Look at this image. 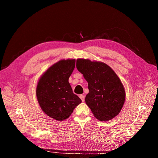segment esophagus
Instances as JSON below:
<instances>
[{
  "mask_svg": "<svg viewBox=\"0 0 158 158\" xmlns=\"http://www.w3.org/2000/svg\"><path fill=\"white\" fill-rule=\"evenodd\" d=\"M79 97H80V98L81 99V100H82V102H84V100H85V96H84V95L81 94V95L79 96Z\"/></svg>",
  "mask_w": 158,
  "mask_h": 158,
  "instance_id": "obj_1",
  "label": "esophagus"
}]
</instances>
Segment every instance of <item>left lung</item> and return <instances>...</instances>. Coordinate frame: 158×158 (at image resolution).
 I'll use <instances>...</instances> for the list:
<instances>
[{
    "label": "left lung",
    "mask_w": 158,
    "mask_h": 158,
    "mask_svg": "<svg viewBox=\"0 0 158 158\" xmlns=\"http://www.w3.org/2000/svg\"><path fill=\"white\" fill-rule=\"evenodd\" d=\"M76 66L88 82L86 105L99 121L112 119L119 114L125 100V91L118 76L101 62L77 59Z\"/></svg>",
    "instance_id": "left-lung-1"
}]
</instances>
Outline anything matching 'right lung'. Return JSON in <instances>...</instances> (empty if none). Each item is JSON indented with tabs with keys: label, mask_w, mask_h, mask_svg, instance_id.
<instances>
[{
	"label": "right lung",
	"mask_w": 158,
	"mask_h": 158,
	"mask_svg": "<svg viewBox=\"0 0 158 158\" xmlns=\"http://www.w3.org/2000/svg\"><path fill=\"white\" fill-rule=\"evenodd\" d=\"M75 66V59L62 60L50 67L39 80L36 89L38 102L44 112L56 120L68 119L81 103L68 81Z\"/></svg>",
	"instance_id": "obj_1"
}]
</instances>
